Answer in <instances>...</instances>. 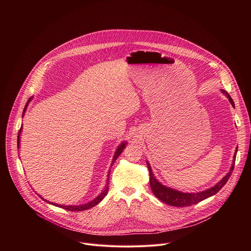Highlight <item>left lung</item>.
Here are the masks:
<instances>
[{"label": "left lung", "mask_w": 251, "mask_h": 251, "mask_svg": "<svg viewBox=\"0 0 251 251\" xmlns=\"http://www.w3.org/2000/svg\"><path fill=\"white\" fill-rule=\"evenodd\" d=\"M221 92L226 97H227L230 104L234 107V102H233L232 98L229 96V94L225 89H221ZM237 149L238 148L236 147L234 155H233V159H232V164H231V167H230L229 171L222 178V180L220 182H218L213 187H211L209 189H206L204 191H201V192H197V193H184V192L177 191V190H175V189H172L170 187H167V186L163 185L161 182H159L157 180L156 176H154V173L152 171L150 163L148 161H146L148 171H149V176H150L151 190H152L153 194L156 196V198H158L160 201H162L163 202H165L169 205L184 207V206H190L192 204L199 203L200 201L216 195L226 184V182L228 181V178L230 177L231 173L234 169V163H235Z\"/></svg>", "instance_id": "8db88e82"}]
</instances>
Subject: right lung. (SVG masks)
<instances>
[{
  "label": "right lung",
  "instance_id": "obj_1",
  "mask_svg": "<svg viewBox=\"0 0 251 251\" xmlns=\"http://www.w3.org/2000/svg\"><path fill=\"white\" fill-rule=\"evenodd\" d=\"M31 99H32V98H29V99L27 100L25 106L24 112H23V117H24V115H25V111H26L27 105L29 104V102L31 101ZM22 130H23V124H22V127H21L20 132H19V135H18V149H20V142H21V133H22ZM127 143H128L127 141H122V142L120 143V144H119V146L117 147V149H116V151H115V153H114V156H113L111 165H110V169L108 170V174H107L106 185H105L103 191H102L96 198H94L92 201H88V202H86V203H81V204H74V205H73V204H68V205H65V204H59V203H55V202H51V201H47V200H45L42 196H40L39 194H38V196H39L41 199H43L45 201H47L48 203H50V204H52V205H55V206H58V207H61V208H63V209L70 210V211H82V210L89 209V208L95 206L96 204H98V203L106 197L107 193H108V190H109V188H108V181H109L108 177H109V176H110L111 167H112V165L114 164L115 160L120 156V154H121V153L123 152V150L125 149V147H126V145H127Z\"/></svg>",
  "mask_w": 251,
  "mask_h": 251
}]
</instances>
